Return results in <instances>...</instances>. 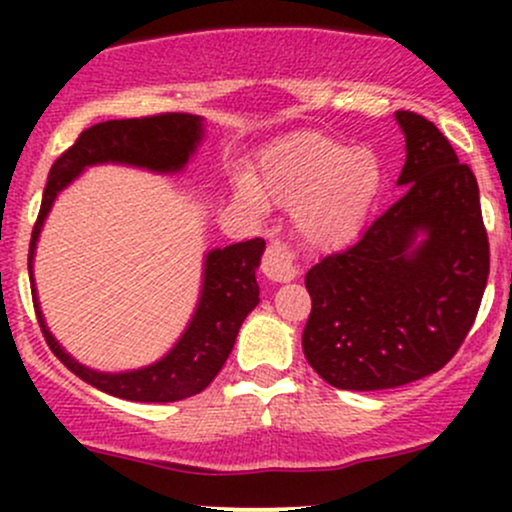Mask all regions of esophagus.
Wrapping results in <instances>:
<instances>
[{
  "label": "esophagus",
  "mask_w": 512,
  "mask_h": 512,
  "mask_svg": "<svg viewBox=\"0 0 512 512\" xmlns=\"http://www.w3.org/2000/svg\"><path fill=\"white\" fill-rule=\"evenodd\" d=\"M262 272L269 281H279V284L281 281L296 279V257H293V252L286 248L284 243L274 240V243H269L267 250H264Z\"/></svg>",
  "instance_id": "1"
}]
</instances>
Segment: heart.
<instances>
[{
  "label": "heart",
  "mask_w": 512,
  "mask_h": 512,
  "mask_svg": "<svg viewBox=\"0 0 512 512\" xmlns=\"http://www.w3.org/2000/svg\"><path fill=\"white\" fill-rule=\"evenodd\" d=\"M380 187V163L373 151L346 149L320 134H291L262 158L260 194L293 207V228L313 250H337L349 243L366 219ZM238 197L250 207L262 198L248 182Z\"/></svg>",
  "instance_id": "heart-1"
}]
</instances>
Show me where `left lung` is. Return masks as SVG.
I'll list each match as a JSON object with an SVG mask.
<instances>
[{"label": "left lung", "instance_id": "1", "mask_svg": "<svg viewBox=\"0 0 512 512\" xmlns=\"http://www.w3.org/2000/svg\"><path fill=\"white\" fill-rule=\"evenodd\" d=\"M404 195L363 238L305 274L308 363L339 390H390L436 373L472 330L489 279L479 185L443 132L397 110Z\"/></svg>", "mask_w": 512, "mask_h": 512}]
</instances>
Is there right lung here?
<instances>
[{
  "label": "right lung",
  "mask_w": 512,
  "mask_h": 512,
  "mask_svg": "<svg viewBox=\"0 0 512 512\" xmlns=\"http://www.w3.org/2000/svg\"><path fill=\"white\" fill-rule=\"evenodd\" d=\"M204 139V117L187 113H166L132 120H108L84 129L64 154L52 163L48 185L43 192L38 221L33 226L31 250H28V274L35 315L45 342L60 361L96 390L129 399V402H178L199 395L219 375L228 354L236 344L238 330L250 310L260 303V286L255 272L260 267L264 240L252 238L228 248L209 250L204 255L202 291L185 332L166 356L151 366L122 373H103L79 363L62 344L52 337L40 310L38 291L33 279V257L40 231L48 219L52 204L67 185L79 178L86 168L117 163V166L144 168L151 173L175 175L185 170L197 146Z\"/></svg>",
  "instance_id": "right-lung-1"
}]
</instances>
